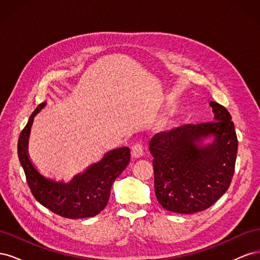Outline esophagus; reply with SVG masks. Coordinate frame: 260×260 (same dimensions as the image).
<instances>
[{
	"label": "esophagus",
	"instance_id": "esophagus-1",
	"mask_svg": "<svg viewBox=\"0 0 260 260\" xmlns=\"http://www.w3.org/2000/svg\"><path fill=\"white\" fill-rule=\"evenodd\" d=\"M131 156L133 158H140L141 156H143V147L141 144L136 143L131 147Z\"/></svg>",
	"mask_w": 260,
	"mask_h": 260
}]
</instances>
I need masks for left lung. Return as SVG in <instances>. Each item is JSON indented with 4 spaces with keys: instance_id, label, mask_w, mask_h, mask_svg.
<instances>
[{
    "instance_id": "obj_1",
    "label": "left lung",
    "mask_w": 260,
    "mask_h": 260,
    "mask_svg": "<svg viewBox=\"0 0 260 260\" xmlns=\"http://www.w3.org/2000/svg\"><path fill=\"white\" fill-rule=\"evenodd\" d=\"M214 121L184 124L159 132L149 141L154 157V187L160 205L177 214L209 208L229 188L238 138L225 107L210 101ZM212 136L213 142L202 146Z\"/></svg>"
}]
</instances>
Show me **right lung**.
<instances>
[{
    "mask_svg": "<svg viewBox=\"0 0 260 260\" xmlns=\"http://www.w3.org/2000/svg\"><path fill=\"white\" fill-rule=\"evenodd\" d=\"M45 105L41 103L35 109L18 139V158L30 191L41 205L58 216L69 219L96 216L107 205L114 181L128 166L130 149L124 146L106 153L102 160L68 183L44 178L29 159L28 139L35 116Z\"/></svg>",
    "mask_w": 260,
    "mask_h": 260,
    "instance_id": "right-lung-1",
    "label": "right lung"
}]
</instances>
